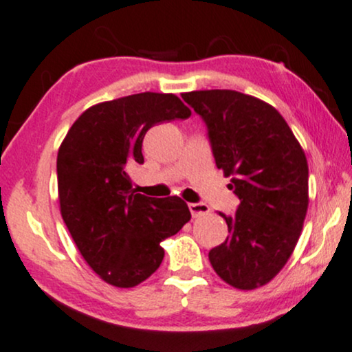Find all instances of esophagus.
Wrapping results in <instances>:
<instances>
[{"label":"esophagus","instance_id":"esophagus-1","mask_svg":"<svg viewBox=\"0 0 352 352\" xmlns=\"http://www.w3.org/2000/svg\"><path fill=\"white\" fill-rule=\"evenodd\" d=\"M188 208H190V213H192L193 218L203 217V214L210 213V206L206 205V203H190Z\"/></svg>","mask_w":352,"mask_h":352}]
</instances>
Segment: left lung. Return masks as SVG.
<instances>
[{
	"label": "left lung",
	"mask_w": 352,
	"mask_h": 352,
	"mask_svg": "<svg viewBox=\"0 0 352 352\" xmlns=\"http://www.w3.org/2000/svg\"><path fill=\"white\" fill-rule=\"evenodd\" d=\"M200 114L217 167L239 198L228 236L208 254L214 272L241 290L265 285L294 252L308 208V164L274 107L234 90L182 95Z\"/></svg>",
	"instance_id": "obj_1"
}]
</instances>
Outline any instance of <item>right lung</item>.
Here are the masks:
<instances>
[{"instance_id":"obj_1","label":"right lung","mask_w":352,"mask_h":352,"mask_svg":"<svg viewBox=\"0 0 352 352\" xmlns=\"http://www.w3.org/2000/svg\"><path fill=\"white\" fill-rule=\"evenodd\" d=\"M172 93H138L88 108L57 154L60 213L80 254L109 285L129 289L164 259L160 243L192 214L179 197L134 193L128 167L144 164L142 139L152 126L187 120Z\"/></svg>"}]
</instances>
